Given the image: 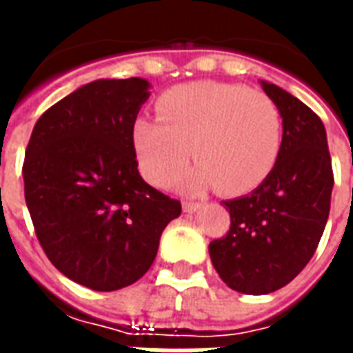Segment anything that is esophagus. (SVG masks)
I'll return each mask as SVG.
<instances>
[{"instance_id": "obj_1", "label": "esophagus", "mask_w": 353, "mask_h": 353, "mask_svg": "<svg viewBox=\"0 0 353 353\" xmlns=\"http://www.w3.org/2000/svg\"><path fill=\"white\" fill-rule=\"evenodd\" d=\"M202 206L200 202H192V200H183V212L185 214H192V212H196L199 208Z\"/></svg>"}]
</instances>
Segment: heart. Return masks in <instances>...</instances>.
<instances>
[{
	"label": "heart",
	"mask_w": 353,
	"mask_h": 353,
	"mask_svg": "<svg viewBox=\"0 0 353 353\" xmlns=\"http://www.w3.org/2000/svg\"><path fill=\"white\" fill-rule=\"evenodd\" d=\"M157 111L161 119L138 117L132 126L141 174L157 187H168L191 153L196 166L181 181L189 191L217 185L225 194H242L278 162L283 119L268 94L200 81L162 94Z\"/></svg>",
	"instance_id": "heart-1"
}]
</instances>
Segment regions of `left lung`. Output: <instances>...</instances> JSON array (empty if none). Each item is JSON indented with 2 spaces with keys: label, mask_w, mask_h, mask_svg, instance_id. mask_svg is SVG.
I'll return each mask as SVG.
<instances>
[{
  "label": "left lung",
  "mask_w": 353,
  "mask_h": 353,
  "mask_svg": "<svg viewBox=\"0 0 353 353\" xmlns=\"http://www.w3.org/2000/svg\"><path fill=\"white\" fill-rule=\"evenodd\" d=\"M283 119L278 162L248 196L225 200L230 227L210 242L221 280L245 295H266L288 285L308 265L325 229L333 166L325 126L283 88L263 83Z\"/></svg>",
  "instance_id": "left-lung-1"
}]
</instances>
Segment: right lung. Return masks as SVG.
Masks as SVG:
<instances>
[{
	"instance_id": "add662e5",
	"label": "right lung",
	"mask_w": 353,
	"mask_h": 353,
	"mask_svg": "<svg viewBox=\"0 0 353 353\" xmlns=\"http://www.w3.org/2000/svg\"><path fill=\"white\" fill-rule=\"evenodd\" d=\"M149 83L100 79L77 88L35 123L22 164L35 236L52 265L94 291L138 281L181 202L138 172L132 126Z\"/></svg>"
}]
</instances>
